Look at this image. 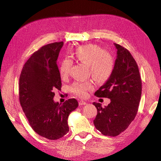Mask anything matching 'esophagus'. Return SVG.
Segmentation results:
<instances>
[{
    "mask_svg": "<svg viewBox=\"0 0 161 161\" xmlns=\"http://www.w3.org/2000/svg\"><path fill=\"white\" fill-rule=\"evenodd\" d=\"M79 105H86V102H85L84 101H79Z\"/></svg>",
    "mask_w": 161,
    "mask_h": 161,
    "instance_id": "esophagus-1",
    "label": "esophagus"
}]
</instances>
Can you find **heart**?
Instances as JSON below:
<instances>
[{
    "mask_svg": "<svg viewBox=\"0 0 161 161\" xmlns=\"http://www.w3.org/2000/svg\"><path fill=\"white\" fill-rule=\"evenodd\" d=\"M73 58L81 64L88 66L89 74L99 83L108 81L113 73L115 66L114 56L97 45L88 44L78 47ZM72 65V61L69 58H65L61 62L59 72L62 78L69 76ZM92 87V82L89 80L75 82L70 86V90L73 94L85 97Z\"/></svg>",
    "mask_w": 161,
    "mask_h": 161,
    "instance_id": "b5f03b06",
    "label": "heart"
}]
</instances>
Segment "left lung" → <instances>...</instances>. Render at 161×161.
<instances>
[{"label": "left lung", "instance_id": "left-lung-1", "mask_svg": "<svg viewBox=\"0 0 161 161\" xmlns=\"http://www.w3.org/2000/svg\"><path fill=\"white\" fill-rule=\"evenodd\" d=\"M117 58L109 79L95 92L98 97H107L111 102L102 108L93 104L97 115L93 120L102 134L116 136L128 128L137 114L142 94V80L134 58L125 47L114 43Z\"/></svg>", "mask_w": 161, "mask_h": 161}]
</instances>
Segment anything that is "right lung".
Instances as JSON below:
<instances>
[{
  "label": "right lung",
  "instance_id": "right-lung-1",
  "mask_svg": "<svg viewBox=\"0 0 161 161\" xmlns=\"http://www.w3.org/2000/svg\"><path fill=\"white\" fill-rule=\"evenodd\" d=\"M63 42L50 43L34 52L24 64L19 78V101L32 129L49 140L69 131L68 118L79 105L75 99L61 104L53 100L62 82L57 60Z\"/></svg>",
  "mask_w": 161,
  "mask_h": 161
}]
</instances>
